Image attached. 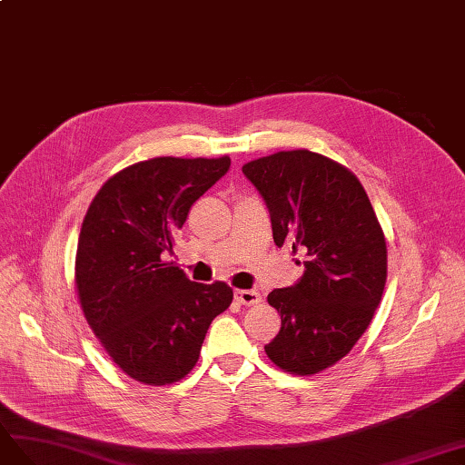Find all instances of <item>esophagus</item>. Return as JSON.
<instances>
[{"label":"esophagus","mask_w":465,"mask_h":465,"mask_svg":"<svg viewBox=\"0 0 465 465\" xmlns=\"http://www.w3.org/2000/svg\"><path fill=\"white\" fill-rule=\"evenodd\" d=\"M234 300L242 305H256L262 302V296L256 290H234Z\"/></svg>","instance_id":"esophagus-1"}]
</instances>
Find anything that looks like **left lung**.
<instances>
[{"label":"left lung","instance_id":"obj_1","mask_svg":"<svg viewBox=\"0 0 465 465\" xmlns=\"http://www.w3.org/2000/svg\"><path fill=\"white\" fill-rule=\"evenodd\" d=\"M262 195L276 246L305 254L303 276L268 293L282 327L264 347L292 375H315L365 333L387 282V242L359 179L310 150L278 152L242 165Z\"/></svg>","mask_w":465,"mask_h":465}]
</instances>
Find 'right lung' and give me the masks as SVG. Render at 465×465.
<instances>
[{
  "label": "right lung",
  "instance_id": "right-lung-1",
  "mask_svg": "<svg viewBox=\"0 0 465 465\" xmlns=\"http://www.w3.org/2000/svg\"><path fill=\"white\" fill-rule=\"evenodd\" d=\"M231 157H153L112 175L78 236L74 282L90 330L134 381L163 387L195 367L211 322L229 308L224 282L199 284L165 262L191 205Z\"/></svg>",
  "mask_w": 465,
  "mask_h": 465
}]
</instances>
